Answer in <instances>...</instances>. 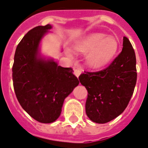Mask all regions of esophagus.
<instances>
[{
	"mask_svg": "<svg viewBox=\"0 0 148 148\" xmlns=\"http://www.w3.org/2000/svg\"><path fill=\"white\" fill-rule=\"evenodd\" d=\"M74 74H75V76H76L77 77H78L80 76V74H81V69H80V68H74Z\"/></svg>",
	"mask_w": 148,
	"mask_h": 148,
	"instance_id": "34e87169",
	"label": "esophagus"
}]
</instances>
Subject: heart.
<instances>
[{
    "mask_svg": "<svg viewBox=\"0 0 148 148\" xmlns=\"http://www.w3.org/2000/svg\"><path fill=\"white\" fill-rule=\"evenodd\" d=\"M119 48L117 40L104 34H91L75 45V50L83 53H90L88 62L90 67L101 68L114 58Z\"/></svg>",
    "mask_w": 148,
    "mask_h": 148,
    "instance_id": "heart-1",
    "label": "heart"
}]
</instances>
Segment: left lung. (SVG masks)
<instances>
[{"label":"left lung","instance_id":"left-lung-1","mask_svg":"<svg viewBox=\"0 0 148 148\" xmlns=\"http://www.w3.org/2000/svg\"><path fill=\"white\" fill-rule=\"evenodd\" d=\"M79 80L88 90L85 110L92 121L105 124L119 116L128 104L137 82L136 56L128 38L124 37L121 52L108 67L85 71Z\"/></svg>","mask_w":148,"mask_h":148}]
</instances>
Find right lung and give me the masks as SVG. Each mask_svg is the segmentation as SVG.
<instances>
[{
	"label": "right lung",
	"mask_w": 148,
	"mask_h": 148,
	"mask_svg": "<svg viewBox=\"0 0 148 148\" xmlns=\"http://www.w3.org/2000/svg\"><path fill=\"white\" fill-rule=\"evenodd\" d=\"M52 27L31 29L17 45L12 67L13 85L23 109L40 123L55 121L64 99L78 85L71 67H62L39 55V45Z\"/></svg>",
	"instance_id": "right-lung-1"
}]
</instances>
